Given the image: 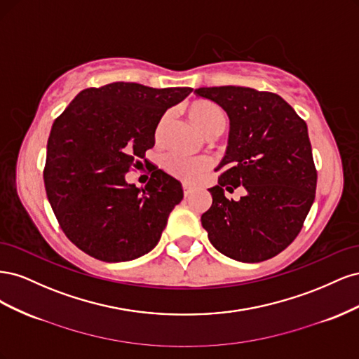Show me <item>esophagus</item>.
<instances>
[{"mask_svg": "<svg viewBox=\"0 0 359 359\" xmlns=\"http://www.w3.org/2000/svg\"><path fill=\"white\" fill-rule=\"evenodd\" d=\"M182 190H184V196H189V194L193 191V187L191 186H189V184H186V182H184L182 184Z\"/></svg>", "mask_w": 359, "mask_h": 359, "instance_id": "34e87169", "label": "esophagus"}]
</instances>
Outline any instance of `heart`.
Wrapping results in <instances>:
<instances>
[{
  "instance_id": "1",
  "label": "heart",
  "mask_w": 359,
  "mask_h": 359,
  "mask_svg": "<svg viewBox=\"0 0 359 359\" xmlns=\"http://www.w3.org/2000/svg\"><path fill=\"white\" fill-rule=\"evenodd\" d=\"M189 118L191 123L196 126L205 136H211L215 133H222L226 118L223 111L219 106L208 100H196L193 102L187 109ZM169 114H165L157 124L156 135L160 136L163 128L169 121ZM163 169H165L169 175L177 177L184 181H194L198 180L205 170L211 168V160L205 157H190L181 153H170L163 157Z\"/></svg>"
}]
</instances>
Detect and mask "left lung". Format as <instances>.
Masks as SVG:
<instances>
[{"instance_id": "obj_1", "label": "left lung", "mask_w": 359, "mask_h": 359, "mask_svg": "<svg viewBox=\"0 0 359 359\" xmlns=\"http://www.w3.org/2000/svg\"><path fill=\"white\" fill-rule=\"evenodd\" d=\"M194 93L223 107L231 124L219 184L208 189L212 205L201 217L203 229L238 262L274 257L295 240L316 194L307 124L274 93L233 85ZM240 185L246 189L240 201L224 196Z\"/></svg>"}]
</instances>
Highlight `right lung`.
<instances>
[{"label": "right lung", "mask_w": 359, "mask_h": 359, "mask_svg": "<svg viewBox=\"0 0 359 359\" xmlns=\"http://www.w3.org/2000/svg\"><path fill=\"white\" fill-rule=\"evenodd\" d=\"M191 91L114 82L81 91L53 121L46 194L61 229L86 255L127 262L160 241L182 201L180 181L154 168L145 189H137L124 175L154 147L163 114Z\"/></svg>", "instance_id": "1"}]
</instances>
